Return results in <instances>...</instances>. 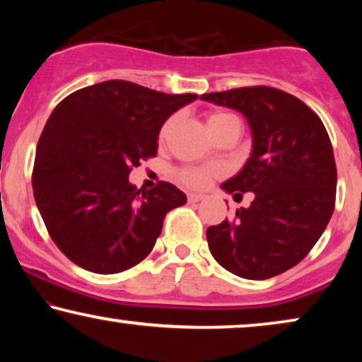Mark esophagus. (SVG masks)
<instances>
[{"label":"esophagus","instance_id":"obj_1","mask_svg":"<svg viewBox=\"0 0 362 362\" xmlns=\"http://www.w3.org/2000/svg\"><path fill=\"white\" fill-rule=\"evenodd\" d=\"M202 199H204V196L202 194H194V192L187 194V202H189V204H194V202H199Z\"/></svg>","mask_w":362,"mask_h":362}]
</instances>
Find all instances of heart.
<instances>
[{"instance_id":"1","label":"heart","mask_w":362,"mask_h":362,"mask_svg":"<svg viewBox=\"0 0 362 362\" xmlns=\"http://www.w3.org/2000/svg\"><path fill=\"white\" fill-rule=\"evenodd\" d=\"M237 118L234 115H230V113H226V112H216V113H211L209 118H207V125H209L211 130H214V128L224 125L227 122H234ZM173 125V120H168L165 125H163L161 132H160V136L165 138L168 135V132H170V128ZM214 176V171L211 170V168H201V166H187V168H182V170L177 171V177H180V181L182 185L189 186V187H204L207 182L211 181V177Z\"/></svg>"}]
</instances>
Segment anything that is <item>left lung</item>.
<instances>
[{
	"label": "left lung",
	"instance_id": "obj_1",
	"mask_svg": "<svg viewBox=\"0 0 362 362\" xmlns=\"http://www.w3.org/2000/svg\"><path fill=\"white\" fill-rule=\"evenodd\" d=\"M240 112L254 145L239 175L222 187L234 197L254 192L234 219L207 229L217 264L249 280H265L308 255L333 216L336 163L321 118L300 98L255 86L201 95Z\"/></svg>",
	"mask_w": 362,
	"mask_h": 362
}]
</instances>
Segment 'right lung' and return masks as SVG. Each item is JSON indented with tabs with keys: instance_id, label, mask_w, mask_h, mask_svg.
I'll use <instances>...</instances> for the list:
<instances>
[{
	"instance_id": "right-lung-1",
	"label": "right lung",
	"mask_w": 362,
	"mask_h": 362,
	"mask_svg": "<svg viewBox=\"0 0 362 362\" xmlns=\"http://www.w3.org/2000/svg\"><path fill=\"white\" fill-rule=\"evenodd\" d=\"M127 81L83 87L54 108L37 141L33 191L59 250L93 274H118L150 254L185 192L160 181L136 189L128 175L155 158L171 113L196 100Z\"/></svg>"
}]
</instances>
